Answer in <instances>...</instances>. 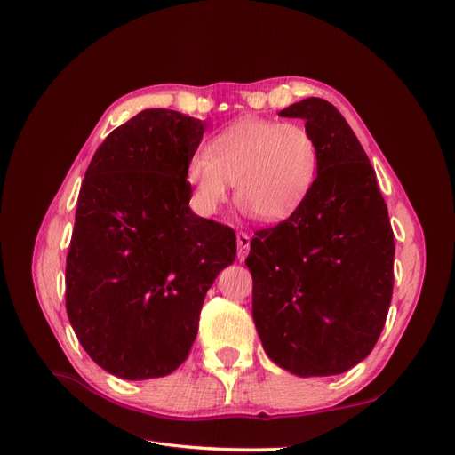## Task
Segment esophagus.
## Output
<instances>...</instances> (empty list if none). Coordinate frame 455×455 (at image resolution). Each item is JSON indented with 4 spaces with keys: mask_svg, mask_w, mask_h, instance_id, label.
<instances>
[{
    "mask_svg": "<svg viewBox=\"0 0 455 455\" xmlns=\"http://www.w3.org/2000/svg\"><path fill=\"white\" fill-rule=\"evenodd\" d=\"M237 258L239 259H244L246 258V254H249V251H251V237H249V233H244V231H239L237 233Z\"/></svg>",
    "mask_w": 455,
    "mask_h": 455,
    "instance_id": "obj_1",
    "label": "esophagus"
}]
</instances>
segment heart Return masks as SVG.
<instances>
[{"label": "heart", "instance_id": "b5f03b06", "mask_svg": "<svg viewBox=\"0 0 455 455\" xmlns=\"http://www.w3.org/2000/svg\"><path fill=\"white\" fill-rule=\"evenodd\" d=\"M316 172L319 146L304 125L258 117L214 134L206 151H196L186 167L201 212L214 214L235 182L243 211L266 222L294 214L311 194Z\"/></svg>", "mask_w": 455, "mask_h": 455}]
</instances>
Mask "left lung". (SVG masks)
<instances>
[{
	"mask_svg": "<svg viewBox=\"0 0 455 455\" xmlns=\"http://www.w3.org/2000/svg\"><path fill=\"white\" fill-rule=\"evenodd\" d=\"M319 146L311 194L259 229L244 259L269 359L296 376H336L370 355L393 296L395 235L376 171L338 109L311 96L279 112Z\"/></svg>",
	"mask_w": 455,
	"mask_h": 455,
	"instance_id": "1",
	"label": "left lung"
}]
</instances>
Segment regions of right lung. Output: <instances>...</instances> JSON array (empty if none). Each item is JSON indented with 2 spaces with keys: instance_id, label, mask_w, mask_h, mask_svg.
<instances>
[{
  "instance_id": "obj_1",
  "label": "right lung",
  "mask_w": 455,
  "mask_h": 455,
  "mask_svg": "<svg viewBox=\"0 0 455 455\" xmlns=\"http://www.w3.org/2000/svg\"><path fill=\"white\" fill-rule=\"evenodd\" d=\"M204 123L151 108L114 129L81 184L66 311L91 359L123 379L167 376L194 346L206 291L233 264L229 226L189 209Z\"/></svg>"
}]
</instances>
